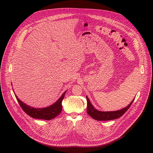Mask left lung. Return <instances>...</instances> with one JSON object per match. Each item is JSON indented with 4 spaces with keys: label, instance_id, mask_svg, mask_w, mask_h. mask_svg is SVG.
<instances>
[{
    "label": "left lung",
    "instance_id": "1",
    "mask_svg": "<svg viewBox=\"0 0 153 153\" xmlns=\"http://www.w3.org/2000/svg\"><path fill=\"white\" fill-rule=\"evenodd\" d=\"M87 102V113L95 120H109L116 119L117 118L123 116L127 110L130 107L131 105L134 101V98L131 101V102L126 107L123 109H121L117 111H101L95 109L94 106L91 105L88 98L86 96Z\"/></svg>",
    "mask_w": 153,
    "mask_h": 153
}]
</instances>
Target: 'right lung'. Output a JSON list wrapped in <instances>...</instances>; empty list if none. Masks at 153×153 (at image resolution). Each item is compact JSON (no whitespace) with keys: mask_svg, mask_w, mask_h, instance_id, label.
<instances>
[{"mask_svg":"<svg viewBox=\"0 0 153 153\" xmlns=\"http://www.w3.org/2000/svg\"><path fill=\"white\" fill-rule=\"evenodd\" d=\"M66 91H65L64 94L62 95L59 100L54 103L53 105L43 108H36L30 107L23 102H22L17 97L16 95V97L23 109V110L29 116L36 119H45V120H51L55 118L56 116H58L62 110V102L63 100L64 99L65 94Z\"/></svg>","mask_w":153,"mask_h":153,"instance_id":"1","label":"right lung"}]
</instances>
